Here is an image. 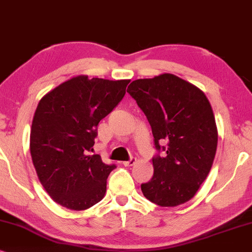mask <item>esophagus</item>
Segmentation results:
<instances>
[{
  "instance_id": "esophagus-1",
  "label": "esophagus",
  "mask_w": 252,
  "mask_h": 252,
  "mask_svg": "<svg viewBox=\"0 0 252 252\" xmlns=\"http://www.w3.org/2000/svg\"><path fill=\"white\" fill-rule=\"evenodd\" d=\"M136 161H137L136 158H135V157H131L128 161H124L123 165H124V166H126V167H128V166H132V165H135Z\"/></svg>"
}]
</instances>
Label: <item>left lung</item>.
Here are the masks:
<instances>
[{
  "instance_id": "left-lung-1",
  "label": "left lung",
  "mask_w": 252,
  "mask_h": 252,
  "mask_svg": "<svg viewBox=\"0 0 252 252\" xmlns=\"http://www.w3.org/2000/svg\"><path fill=\"white\" fill-rule=\"evenodd\" d=\"M126 92L145 114L158 151L152 179L140 186L144 196L162 207L187 203L209 175L217 152L209 100L198 87L172 73L133 80Z\"/></svg>"
}]
</instances>
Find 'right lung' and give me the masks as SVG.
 <instances>
[{
	"label": "right lung",
	"instance_id": "add662e5",
	"mask_svg": "<svg viewBox=\"0 0 252 252\" xmlns=\"http://www.w3.org/2000/svg\"><path fill=\"white\" fill-rule=\"evenodd\" d=\"M128 79L71 78L40 100L33 117L30 151L42 187L54 202L82 211L103 198L116 166L90 156L100 121L126 94Z\"/></svg>",
	"mask_w": 252,
	"mask_h": 252
}]
</instances>
